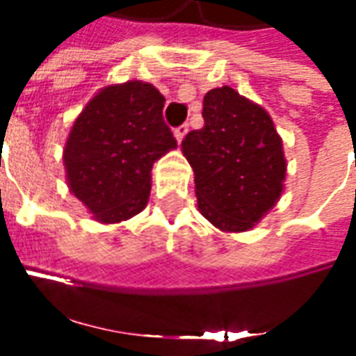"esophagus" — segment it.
I'll return each mask as SVG.
<instances>
[{
  "instance_id": "esophagus-1",
  "label": "esophagus",
  "mask_w": 356,
  "mask_h": 356,
  "mask_svg": "<svg viewBox=\"0 0 356 356\" xmlns=\"http://www.w3.org/2000/svg\"><path fill=\"white\" fill-rule=\"evenodd\" d=\"M188 135V125L184 123V125H180V127H176L174 129V137H176V140L178 143H182V139Z\"/></svg>"
}]
</instances>
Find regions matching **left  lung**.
Here are the masks:
<instances>
[{
  "mask_svg": "<svg viewBox=\"0 0 356 356\" xmlns=\"http://www.w3.org/2000/svg\"><path fill=\"white\" fill-rule=\"evenodd\" d=\"M202 117L206 125L182 140L197 209L219 231H249L284 192L282 137L264 107L229 86L204 95Z\"/></svg>",
  "mask_w": 356,
  "mask_h": 356,
  "instance_id": "obj_1",
  "label": "left lung"
}]
</instances>
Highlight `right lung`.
Returning <instances> with one entry per match:
<instances>
[{"mask_svg": "<svg viewBox=\"0 0 356 356\" xmlns=\"http://www.w3.org/2000/svg\"><path fill=\"white\" fill-rule=\"evenodd\" d=\"M164 95L149 82L102 88L64 145L68 190L99 223H121L149 204L152 164L176 149L162 119Z\"/></svg>", "mask_w": 356, "mask_h": 356, "instance_id": "add662e5", "label": "right lung"}]
</instances>
